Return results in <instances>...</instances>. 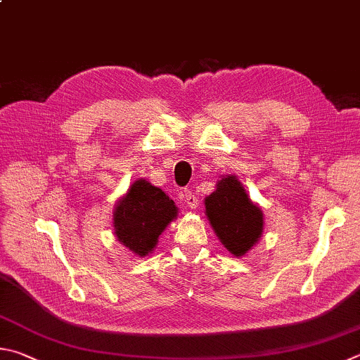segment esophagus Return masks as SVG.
Masks as SVG:
<instances>
[{"instance_id":"esophagus-1","label":"esophagus","mask_w":360,"mask_h":360,"mask_svg":"<svg viewBox=\"0 0 360 360\" xmlns=\"http://www.w3.org/2000/svg\"><path fill=\"white\" fill-rule=\"evenodd\" d=\"M182 197H184V201H186V205L188 207L195 209V207L198 206V198L195 197V193L191 191V188H187V191H184V195H182Z\"/></svg>"}]
</instances>
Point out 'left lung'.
Returning <instances> with one entry per match:
<instances>
[{"label": "left lung", "mask_w": 360, "mask_h": 360, "mask_svg": "<svg viewBox=\"0 0 360 360\" xmlns=\"http://www.w3.org/2000/svg\"><path fill=\"white\" fill-rule=\"evenodd\" d=\"M205 206L220 243L236 257L245 255L263 234V211L248 198L236 176H224Z\"/></svg>", "instance_id": "8db88e82"}]
</instances>
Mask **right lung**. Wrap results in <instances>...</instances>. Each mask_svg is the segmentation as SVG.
Returning <instances> with one entry per match:
<instances>
[{
	"label": "right lung",
	"instance_id": "1",
	"mask_svg": "<svg viewBox=\"0 0 360 360\" xmlns=\"http://www.w3.org/2000/svg\"><path fill=\"white\" fill-rule=\"evenodd\" d=\"M176 215L178 207L162 188L151 186L146 179H139L116 202L113 212L115 234L130 252L146 257Z\"/></svg>",
	"mask_w": 360,
	"mask_h": 360
}]
</instances>
